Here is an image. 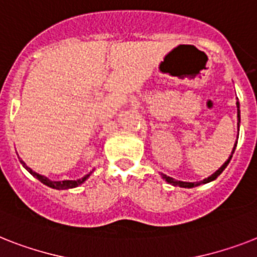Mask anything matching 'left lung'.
Wrapping results in <instances>:
<instances>
[{"instance_id": "8db88e82", "label": "left lung", "mask_w": 257, "mask_h": 257, "mask_svg": "<svg viewBox=\"0 0 257 257\" xmlns=\"http://www.w3.org/2000/svg\"><path fill=\"white\" fill-rule=\"evenodd\" d=\"M236 107H237V128H239V125H240V104H239V101H236ZM236 144H237V140L236 143H235V145H233L232 148V152H231L230 157H228V160H227L224 164L220 166V168L216 170L214 174H211L210 177H207V178H204L203 181H199V182H183V181H177V179L172 178V177L166 176V174H161L162 178L166 181L168 183H170V185H173V186H179V187H187V189H191V187H195V186H199V185H204V183H208V182H212L214 179L218 178L220 174H222V172L224 170V169L227 168V165H228V162L231 161V158H232V154L233 152H235V149H236Z\"/></svg>"}]
</instances>
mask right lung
I'll return each mask as SVG.
<instances>
[{
    "label": "right lung",
    "instance_id": "1",
    "mask_svg": "<svg viewBox=\"0 0 257 257\" xmlns=\"http://www.w3.org/2000/svg\"><path fill=\"white\" fill-rule=\"evenodd\" d=\"M21 164L24 165V168L26 169L27 172L30 173L31 176H34L35 178L39 179V181H41L43 185L51 187V189H56V190H67V189H74V187L80 186L81 183H84L85 181L88 179V177L92 174V172L88 173L87 176H84L83 178L76 179V181H71V179H66V181H51V179H49L47 177L41 176V174H38V173H35L34 170H31V169L29 168V166H27L24 161H21Z\"/></svg>",
    "mask_w": 257,
    "mask_h": 257
}]
</instances>
